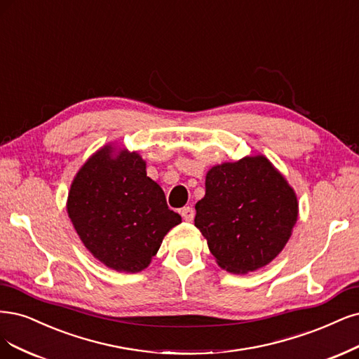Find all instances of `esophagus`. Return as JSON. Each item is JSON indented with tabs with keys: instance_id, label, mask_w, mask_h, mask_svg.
Instances as JSON below:
<instances>
[{
	"instance_id": "obj_1",
	"label": "esophagus",
	"mask_w": 359,
	"mask_h": 359,
	"mask_svg": "<svg viewBox=\"0 0 359 359\" xmlns=\"http://www.w3.org/2000/svg\"><path fill=\"white\" fill-rule=\"evenodd\" d=\"M181 217H182L184 221H187V222L193 221V218H194V209L191 206H184L181 209Z\"/></svg>"
}]
</instances>
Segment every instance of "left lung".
Returning <instances> with one entry per match:
<instances>
[{
  "instance_id": "obj_1",
  "label": "left lung",
  "mask_w": 359,
  "mask_h": 359,
  "mask_svg": "<svg viewBox=\"0 0 359 359\" xmlns=\"http://www.w3.org/2000/svg\"><path fill=\"white\" fill-rule=\"evenodd\" d=\"M194 226L221 269L248 273L287 245L299 217L297 196L264 156L243 157L208 170Z\"/></svg>"
}]
</instances>
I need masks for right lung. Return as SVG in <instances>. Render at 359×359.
Wrapping results in <instances>:
<instances>
[{"instance_id":"add662e5","label":"right lung","mask_w":359,"mask_h":359,"mask_svg":"<svg viewBox=\"0 0 359 359\" xmlns=\"http://www.w3.org/2000/svg\"><path fill=\"white\" fill-rule=\"evenodd\" d=\"M67 211L92 255L126 273L148 267L166 233L181 222L160 185L147 177L142 157L113 145L102 147L80 168Z\"/></svg>"}]
</instances>
